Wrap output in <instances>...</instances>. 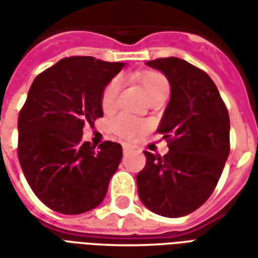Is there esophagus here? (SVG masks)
Here are the masks:
<instances>
[{
    "mask_svg": "<svg viewBox=\"0 0 258 258\" xmlns=\"http://www.w3.org/2000/svg\"><path fill=\"white\" fill-rule=\"evenodd\" d=\"M131 149H133V148H131V145H128V144H124L123 145V153H127V152H130Z\"/></svg>",
    "mask_w": 258,
    "mask_h": 258,
    "instance_id": "1",
    "label": "esophagus"
}]
</instances>
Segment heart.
I'll use <instances>...</instances> for the list:
<instances>
[{
	"instance_id": "obj_1",
	"label": "heart",
	"mask_w": 258,
	"mask_h": 258,
	"mask_svg": "<svg viewBox=\"0 0 258 258\" xmlns=\"http://www.w3.org/2000/svg\"><path fill=\"white\" fill-rule=\"evenodd\" d=\"M140 83L142 88L145 91L148 99H151L153 96L160 95V94H168L170 85H168L167 79L159 72H145L140 76ZM121 88V80L116 77L109 81V84L103 88L101 96V106L103 110H112L116 98L118 95V91ZM113 133L121 138L130 140L134 138L142 131L146 130V124L141 121L138 118L128 116V114H118L113 118L110 123Z\"/></svg>"
}]
</instances>
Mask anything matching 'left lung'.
<instances>
[{
  "label": "left lung",
  "mask_w": 258,
  "mask_h": 258,
  "mask_svg": "<svg viewBox=\"0 0 258 258\" xmlns=\"http://www.w3.org/2000/svg\"><path fill=\"white\" fill-rule=\"evenodd\" d=\"M148 66L164 73L171 98L157 133L167 141L164 156L144 152L137 175L142 203L159 216L177 218L210 198L229 155V114L214 81L179 58H159Z\"/></svg>",
  "instance_id": "1"
}]
</instances>
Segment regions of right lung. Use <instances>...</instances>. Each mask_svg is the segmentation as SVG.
<instances>
[{
    "label": "right lung",
    "instance_id": "right-lung-1",
    "mask_svg": "<svg viewBox=\"0 0 258 258\" xmlns=\"http://www.w3.org/2000/svg\"><path fill=\"white\" fill-rule=\"evenodd\" d=\"M124 63L70 56L37 76L18 118V157L33 192L51 210L81 214L106 195L121 145L83 141L85 124L103 116L102 91Z\"/></svg>",
    "mask_w": 258,
    "mask_h": 258
}]
</instances>
